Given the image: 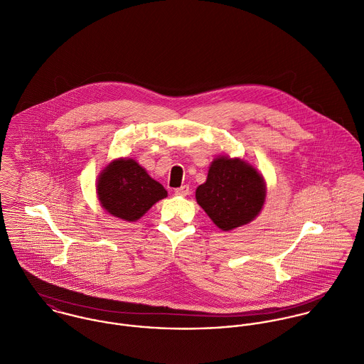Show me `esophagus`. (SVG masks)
<instances>
[{
  "mask_svg": "<svg viewBox=\"0 0 364 364\" xmlns=\"http://www.w3.org/2000/svg\"><path fill=\"white\" fill-rule=\"evenodd\" d=\"M175 195L176 196H186V195H189V186L183 185V186L175 189Z\"/></svg>",
  "mask_w": 364,
  "mask_h": 364,
  "instance_id": "1",
  "label": "esophagus"
}]
</instances>
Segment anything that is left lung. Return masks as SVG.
Listing matches in <instances>:
<instances>
[{
    "label": "left lung",
    "instance_id": "1",
    "mask_svg": "<svg viewBox=\"0 0 364 364\" xmlns=\"http://www.w3.org/2000/svg\"><path fill=\"white\" fill-rule=\"evenodd\" d=\"M266 200V182L245 159L215 156L208 179L196 189V202L223 231L247 225L259 215Z\"/></svg>",
    "mask_w": 364,
    "mask_h": 364
}]
</instances>
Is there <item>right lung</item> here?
<instances>
[{
  "mask_svg": "<svg viewBox=\"0 0 364 364\" xmlns=\"http://www.w3.org/2000/svg\"><path fill=\"white\" fill-rule=\"evenodd\" d=\"M97 195L105 211L133 223L166 198L168 192L136 159L116 158L98 175Z\"/></svg>",
  "mask_w": 364,
  "mask_h": 364,
  "instance_id": "1",
  "label": "right lung"
}]
</instances>
